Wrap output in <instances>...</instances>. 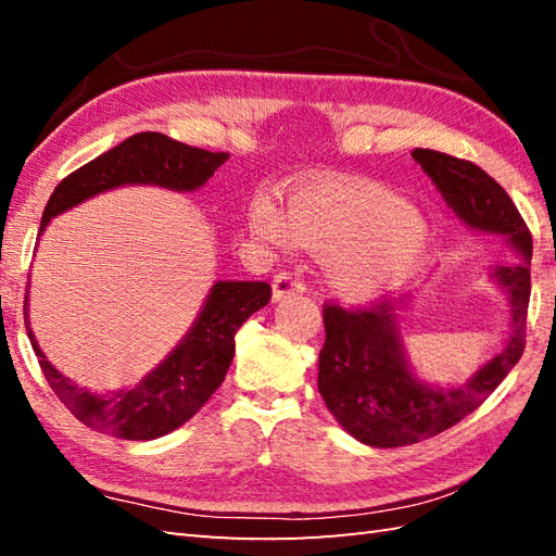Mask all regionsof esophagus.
<instances>
[{"mask_svg": "<svg viewBox=\"0 0 556 556\" xmlns=\"http://www.w3.org/2000/svg\"><path fill=\"white\" fill-rule=\"evenodd\" d=\"M305 287L299 275H291V271H279V275L271 279V301H281L293 293H301Z\"/></svg>", "mask_w": 556, "mask_h": 556, "instance_id": "esophagus-1", "label": "esophagus"}]
</instances>
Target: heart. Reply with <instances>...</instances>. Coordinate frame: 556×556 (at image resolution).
<instances>
[{
    "label": "heart",
    "instance_id": "heart-1",
    "mask_svg": "<svg viewBox=\"0 0 556 556\" xmlns=\"http://www.w3.org/2000/svg\"><path fill=\"white\" fill-rule=\"evenodd\" d=\"M248 227L275 245L296 243L325 257V277L339 296L370 301L396 289L430 251L432 229L406 198L372 181L332 179L289 193L287 210L260 193Z\"/></svg>",
    "mask_w": 556,
    "mask_h": 556
}]
</instances>
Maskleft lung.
<instances>
[{"instance_id":"1","label":"left lung","mask_w":556,"mask_h":556,"mask_svg":"<svg viewBox=\"0 0 556 556\" xmlns=\"http://www.w3.org/2000/svg\"><path fill=\"white\" fill-rule=\"evenodd\" d=\"M410 155L470 231L497 236L514 251L516 263L488 269L509 303V337L464 384H432L416 372L406 353L401 313L408 301L380 303L370 311L325 305L317 389L341 428L377 448L416 444L470 416L511 372L526 346L533 239L514 200L473 162L428 148Z\"/></svg>"}]
</instances>
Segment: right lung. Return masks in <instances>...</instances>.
Masks as SVG:
<instances>
[{
  "label": "right lung",
  "mask_w": 556,
  "mask_h": 556,
  "mask_svg": "<svg viewBox=\"0 0 556 556\" xmlns=\"http://www.w3.org/2000/svg\"><path fill=\"white\" fill-rule=\"evenodd\" d=\"M227 160L229 152L191 148L152 131L136 134L104 155L83 164L54 188L42 212L38 241L56 215L104 191L122 186H157L176 193H191L205 186ZM269 293L265 281L217 279L191 329L167 353V358L138 384L104 394L80 387L47 361L30 327L28 289L23 323L45 380L83 425L122 440H157L191 420L217 392L233 361L236 332L248 317L265 308Z\"/></svg>",
  "instance_id": "add662e5"
}]
</instances>
